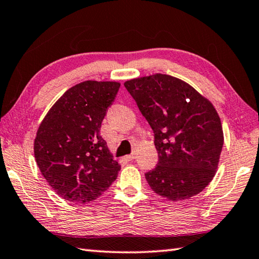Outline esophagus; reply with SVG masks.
<instances>
[{
	"mask_svg": "<svg viewBox=\"0 0 259 259\" xmlns=\"http://www.w3.org/2000/svg\"><path fill=\"white\" fill-rule=\"evenodd\" d=\"M135 159V155H126V156H124V160H126V161H131V160H134Z\"/></svg>",
	"mask_w": 259,
	"mask_h": 259,
	"instance_id": "esophagus-1",
	"label": "esophagus"
}]
</instances>
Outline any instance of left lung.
Segmentation results:
<instances>
[{
    "label": "left lung",
    "mask_w": 259,
    "mask_h": 259,
    "mask_svg": "<svg viewBox=\"0 0 259 259\" xmlns=\"http://www.w3.org/2000/svg\"><path fill=\"white\" fill-rule=\"evenodd\" d=\"M124 88L155 134L158 163L145 174L151 190L170 201L199 194L213 179L224 146L213 105L169 75L135 78Z\"/></svg>",
    "instance_id": "1"
}]
</instances>
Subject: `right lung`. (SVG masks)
I'll list each match as a JSON object with an SVG mask.
<instances>
[{
  "instance_id": "obj_1",
  "label": "right lung",
  "mask_w": 259,
  "mask_h": 259,
  "mask_svg": "<svg viewBox=\"0 0 259 259\" xmlns=\"http://www.w3.org/2000/svg\"><path fill=\"white\" fill-rule=\"evenodd\" d=\"M120 88L115 82L86 80L60 96L40 124L34 157L42 176L63 199L86 203L102 195L120 170L101 123Z\"/></svg>"
}]
</instances>
